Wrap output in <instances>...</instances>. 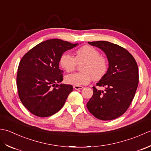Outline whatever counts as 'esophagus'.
Wrapping results in <instances>:
<instances>
[{
    "mask_svg": "<svg viewBox=\"0 0 151 151\" xmlns=\"http://www.w3.org/2000/svg\"><path fill=\"white\" fill-rule=\"evenodd\" d=\"M83 88V86H79V85H74L73 86V88L76 89V90H79V89H82Z\"/></svg>",
    "mask_w": 151,
    "mask_h": 151,
    "instance_id": "34e87169",
    "label": "esophagus"
}]
</instances>
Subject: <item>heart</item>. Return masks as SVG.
<instances>
[{
    "instance_id": "heart-1",
    "label": "heart",
    "mask_w": 151,
    "mask_h": 151,
    "mask_svg": "<svg viewBox=\"0 0 151 151\" xmlns=\"http://www.w3.org/2000/svg\"><path fill=\"white\" fill-rule=\"evenodd\" d=\"M85 62L81 67L83 72L70 73L65 78L68 83L73 85H87L92 79L101 78L107 72V62L96 49L89 45H84L75 52V57L68 53H64L59 59L60 65L66 72L76 68L77 63Z\"/></svg>"
}]
</instances>
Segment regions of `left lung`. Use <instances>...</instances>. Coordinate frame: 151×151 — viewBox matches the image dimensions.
<instances>
[{
	"label": "left lung",
	"mask_w": 151,
	"mask_h": 151,
	"mask_svg": "<svg viewBox=\"0 0 151 151\" xmlns=\"http://www.w3.org/2000/svg\"><path fill=\"white\" fill-rule=\"evenodd\" d=\"M106 55L109 68L96 85L87 104L88 110L95 117L110 121L119 117L130 106L139 83V71L136 60L121 46L107 41L88 42Z\"/></svg>",
	"instance_id": "left-lung-1"
}]
</instances>
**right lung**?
Listing matches in <instances>:
<instances>
[{"mask_svg":"<svg viewBox=\"0 0 151 151\" xmlns=\"http://www.w3.org/2000/svg\"><path fill=\"white\" fill-rule=\"evenodd\" d=\"M60 39L40 43L21 58L18 66L17 87L23 106L33 115L46 117L57 113L73 91L63 80L59 59L64 52L76 47Z\"/></svg>","mask_w":151,"mask_h":151,"instance_id":"1","label":"right lung"}]
</instances>
